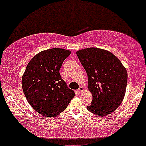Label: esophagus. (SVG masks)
Returning <instances> with one entry per match:
<instances>
[{
    "mask_svg": "<svg viewBox=\"0 0 146 146\" xmlns=\"http://www.w3.org/2000/svg\"><path fill=\"white\" fill-rule=\"evenodd\" d=\"M84 88L83 87V86H81V87H79V88L78 89L77 92H78V93H79V94H81V93H82L83 92H84Z\"/></svg>",
    "mask_w": 146,
    "mask_h": 146,
    "instance_id": "34e87169",
    "label": "esophagus"
}]
</instances>
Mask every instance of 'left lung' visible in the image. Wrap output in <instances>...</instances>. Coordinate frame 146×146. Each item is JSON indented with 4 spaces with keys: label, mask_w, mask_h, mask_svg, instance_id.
Returning a JSON list of instances; mask_svg holds the SVG:
<instances>
[{
    "label": "left lung",
    "mask_w": 146,
    "mask_h": 146,
    "mask_svg": "<svg viewBox=\"0 0 146 146\" xmlns=\"http://www.w3.org/2000/svg\"><path fill=\"white\" fill-rule=\"evenodd\" d=\"M88 75V88L92 93L90 112L106 116L123 102L127 84V72L120 60L112 53L91 47L76 51Z\"/></svg>",
    "instance_id": "left-lung-1"
}]
</instances>
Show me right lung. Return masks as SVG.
<instances>
[{"label": "right lung", "mask_w": 146, "mask_h": 146, "mask_svg": "<svg viewBox=\"0 0 146 146\" xmlns=\"http://www.w3.org/2000/svg\"><path fill=\"white\" fill-rule=\"evenodd\" d=\"M71 51L53 48L35 55L22 76V88L26 100L35 110L46 117L59 115L75 96L59 72Z\"/></svg>", "instance_id": "1"}]
</instances>
